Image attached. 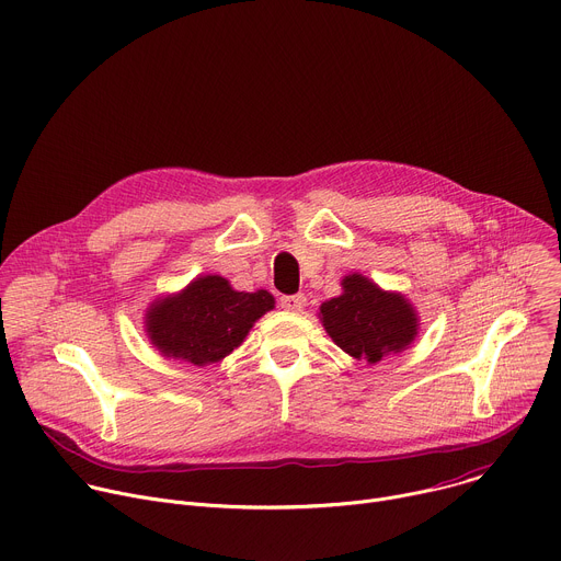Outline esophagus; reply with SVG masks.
<instances>
[{
	"label": "esophagus",
	"mask_w": 561,
	"mask_h": 561,
	"mask_svg": "<svg viewBox=\"0 0 561 561\" xmlns=\"http://www.w3.org/2000/svg\"><path fill=\"white\" fill-rule=\"evenodd\" d=\"M279 306H282L284 310H288V312H299V310H304V306H306V297H304V295H284V297L279 299Z\"/></svg>",
	"instance_id": "obj_1"
}]
</instances>
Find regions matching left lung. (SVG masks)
<instances>
[{
	"label": "left lung",
	"instance_id": "8db88e82",
	"mask_svg": "<svg viewBox=\"0 0 561 561\" xmlns=\"http://www.w3.org/2000/svg\"><path fill=\"white\" fill-rule=\"evenodd\" d=\"M319 319L344 353L366 364L411 348L420 333V314L411 299L383 290L362 273L342 279V295L319 306Z\"/></svg>",
	"mask_w": 561,
	"mask_h": 561
}]
</instances>
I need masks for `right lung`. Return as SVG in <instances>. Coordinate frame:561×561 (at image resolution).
Wrapping results in <instances>:
<instances>
[{
	"instance_id": "add662e5",
	"label": "right lung",
	"mask_w": 561,
	"mask_h": 561,
	"mask_svg": "<svg viewBox=\"0 0 561 561\" xmlns=\"http://www.w3.org/2000/svg\"><path fill=\"white\" fill-rule=\"evenodd\" d=\"M273 308L275 297L264 288L239 293L221 275H199L180 293L150 301L144 331L162 357L208 366L242 346L253 324Z\"/></svg>"
}]
</instances>
